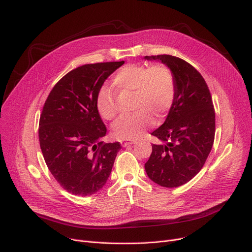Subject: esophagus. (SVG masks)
I'll return each instance as SVG.
<instances>
[{"instance_id":"1","label":"esophagus","mask_w":252,"mask_h":252,"mask_svg":"<svg viewBox=\"0 0 252 252\" xmlns=\"http://www.w3.org/2000/svg\"><path fill=\"white\" fill-rule=\"evenodd\" d=\"M132 144H135V143L130 142V141H122L123 147H128V146H130V145H132Z\"/></svg>"}]
</instances>
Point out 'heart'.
Returning <instances> with one entry per match:
<instances>
[{"label":"heart","mask_w":252,"mask_h":252,"mask_svg":"<svg viewBox=\"0 0 252 252\" xmlns=\"http://www.w3.org/2000/svg\"><path fill=\"white\" fill-rule=\"evenodd\" d=\"M117 92H133L131 114L125 115L112 126L114 137L135 140L169 112L175 98V80L171 70L164 64H126L112 78ZM96 109L103 120L112 121L117 114L113 92L106 86L96 96Z\"/></svg>","instance_id":"heart-1"}]
</instances>
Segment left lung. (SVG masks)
I'll return each mask as SVG.
<instances>
[{"label":"left lung","mask_w":252,"mask_h":252,"mask_svg":"<svg viewBox=\"0 0 252 252\" xmlns=\"http://www.w3.org/2000/svg\"><path fill=\"white\" fill-rule=\"evenodd\" d=\"M145 59L168 66L176 88L165 123L151 133L161 143L152 145L145 169L159 186L177 188L200 171L212 150L216 130L212 96L203 76L188 62L169 55Z\"/></svg>","instance_id":"left-lung-1"}]
</instances>
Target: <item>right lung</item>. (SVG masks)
Here are the masks:
<instances>
[{
    "label": "right lung",
    "instance_id": "obj_1",
    "mask_svg": "<svg viewBox=\"0 0 252 252\" xmlns=\"http://www.w3.org/2000/svg\"><path fill=\"white\" fill-rule=\"evenodd\" d=\"M122 62L87 63L64 75L47 96L39 120L40 149L48 169L68 192L88 196L101 189L122 149L104 143L106 126L96 96Z\"/></svg>",
    "mask_w": 252,
    "mask_h": 252
}]
</instances>
